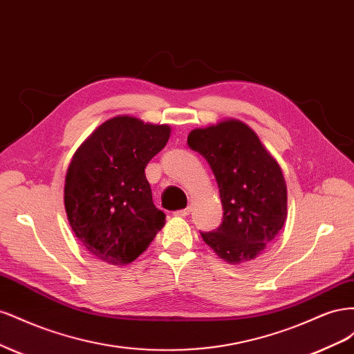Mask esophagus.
Instances as JSON below:
<instances>
[{
    "mask_svg": "<svg viewBox=\"0 0 354 354\" xmlns=\"http://www.w3.org/2000/svg\"><path fill=\"white\" fill-rule=\"evenodd\" d=\"M189 212H190V207H187V208H185V209L176 211L174 216H177V217H186V216H189Z\"/></svg>",
    "mask_w": 354,
    "mask_h": 354,
    "instance_id": "1",
    "label": "esophagus"
}]
</instances>
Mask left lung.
Listing matches in <instances>:
<instances>
[{"label": "left lung", "instance_id": "left-lung-1", "mask_svg": "<svg viewBox=\"0 0 354 354\" xmlns=\"http://www.w3.org/2000/svg\"><path fill=\"white\" fill-rule=\"evenodd\" d=\"M187 145L207 159L217 180L223 221L201 236L220 259H257L283 227L286 185L279 164L248 125L226 120L192 130Z\"/></svg>", "mask_w": 354, "mask_h": 354}]
</instances>
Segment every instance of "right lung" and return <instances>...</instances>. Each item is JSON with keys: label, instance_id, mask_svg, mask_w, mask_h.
Returning a JSON list of instances; mask_svg holds the SVG:
<instances>
[{"label": "right lung", "instance_id": "add662e5", "mask_svg": "<svg viewBox=\"0 0 354 354\" xmlns=\"http://www.w3.org/2000/svg\"><path fill=\"white\" fill-rule=\"evenodd\" d=\"M168 125L133 116L103 122L75 152L65 181V208L84 248L113 266L133 263L164 227L145 168L169 138Z\"/></svg>", "mask_w": 354, "mask_h": 354}]
</instances>
